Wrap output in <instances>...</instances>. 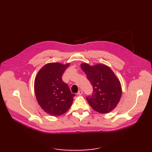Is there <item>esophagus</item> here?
<instances>
[{
	"instance_id": "34e87169",
	"label": "esophagus",
	"mask_w": 152,
	"mask_h": 152,
	"mask_svg": "<svg viewBox=\"0 0 152 152\" xmlns=\"http://www.w3.org/2000/svg\"><path fill=\"white\" fill-rule=\"evenodd\" d=\"M77 94L79 95H82V94H83V91H82V90H79V91H78V93H77Z\"/></svg>"
}]
</instances>
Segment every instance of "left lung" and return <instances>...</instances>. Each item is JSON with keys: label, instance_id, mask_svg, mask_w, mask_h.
<instances>
[{"label": "left lung", "instance_id": "obj_1", "mask_svg": "<svg viewBox=\"0 0 152 152\" xmlns=\"http://www.w3.org/2000/svg\"><path fill=\"white\" fill-rule=\"evenodd\" d=\"M81 68L93 86L92 95L86 97L93 110L102 114L113 110L120 100L121 86L110 67L99 64L90 66L82 63Z\"/></svg>", "mask_w": 152, "mask_h": 152}]
</instances>
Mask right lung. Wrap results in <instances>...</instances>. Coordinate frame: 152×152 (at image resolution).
I'll list each match as a JSON object with an SVG mask.
<instances>
[{
  "mask_svg": "<svg viewBox=\"0 0 152 152\" xmlns=\"http://www.w3.org/2000/svg\"><path fill=\"white\" fill-rule=\"evenodd\" d=\"M69 63H51L44 65L34 80V92L38 104L47 114L59 116L68 111L75 94L71 93L62 76Z\"/></svg>",
  "mask_w": 152,
  "mask_h": 152,
  "instance_id": "add662e5",
  "label": "right lung"
}]
</instances>
